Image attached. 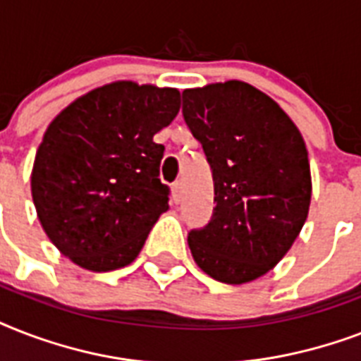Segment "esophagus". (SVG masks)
Listing matches in <instances>:
<instances>
[{
	"mask_svg": "<svg viewBox=\"0 0 361 361\" xmlns=\"http://www.w3.org/2000/svg\"><path fill=\"white\" fill-rule=\"evenodd\" d=\"M181 200V183L180 181H174L172 183V202L178 204Z\"/></svg>",
	"mask_w": 361,
	"mask_h": 361,
	"instance_id": "esophagus-1",
	"label": "esophagus"
}]
</instances>
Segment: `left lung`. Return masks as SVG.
<instances>
[{
    "label": "left lung",
    "mask_w": 361,
    "mask_h": 361,
    "mask_svg": "<svg viewBox=\"0 0 361 361\" xmlns=\"http://www.w3.org/2000/svg\"><path fill=\"white\" fill-rule=\"evenodd\" d=\"M181 97L215 192L212 219L189 232V249L215 281L249 283L285 257L307 219V147L279 104L245 82L185 90Z\"/></svg>",
    "instance_id": "1"
}]
</instances>
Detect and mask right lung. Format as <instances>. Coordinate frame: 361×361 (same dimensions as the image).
<instances>
[{
	"label": "right lung",
	"instance_id": "right-lung-1",
	"mask_svg": "<svg viewBox=\"0 0 361 361\" xmlns=\"http://www.w3.org/2000/svg\"><path fill=\"white\" fill-rule=\"evenodd\" d=\"M180 112L174 87L114 82L71 103L48 125L31 172L42 228L65 257L92 271L138 257L169 185L164 146L153 140Z\"/></svg>",
	"mask_w": 361,
	"mask_h": 361
}]
</instances>
